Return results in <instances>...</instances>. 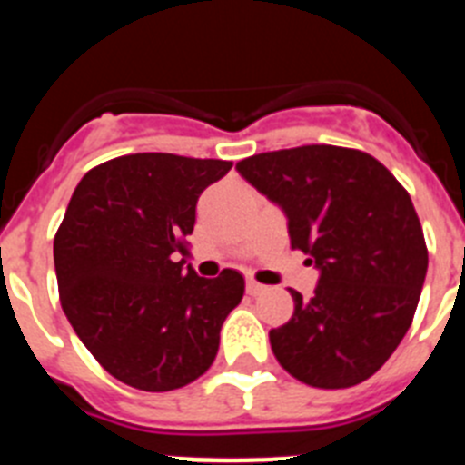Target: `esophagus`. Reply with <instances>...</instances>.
<instances>
[{
  "instance_id": "34e87169",
  "label": "esophagus",
  "mask_w": 465,
  "mask_h": 465,
  "mask_svg": "<svg viewBox=\"0 0 465 465\" xmlns=\"http://www.w3.org/2000/svg\"><path fill=\"white\" fill-rule=\"evenodd\" d=\"M262 291H265V286H262V283L253 282V279H249V282H246V293L249 295H261Z\"/></svg>"
}]
</instances>
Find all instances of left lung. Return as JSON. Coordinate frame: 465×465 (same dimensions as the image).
<instances>
[{
	"instance_id": "1",
	"label": "left lung",
	"mask_w": 465,
	"mask_h": 465,
	"mask_svg": "<svg viewBox=\"0 0 465 465\" xmlns=\"http://www.w3.org/2000/svg\"><path fill=\"white\" fill-rule=\"evenodd\" d=\"M237 172L277 204L291 246L319 270L314 298L270 331L282 368L316 389L375 375L405 338L429 268L408 191L363 151L312 143L240 160Z\"/></svg>"
}]
</instances>
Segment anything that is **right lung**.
I'll return each mask as SVG.
<instances>
[{
	"mask_svg": "<svg viewBox=\"0 0 465 465\" xmlns=\"http://www.w3.org/2000/svg\"><path fill=\"white\" fill-rule=\"evenodd\" d=\"M232 167L172 153L114 158L84 176L53 242L64 316L109 375L172 391L209 371L244 277H197L176 253L197 197Z\"/></svg>",
	"mask_w": 465,
	"mask_h": 465,
	"instance_id": "obj_1",
	"label": "right lung"
}]
</instances>
